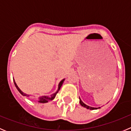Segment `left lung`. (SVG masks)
I'll return each mask as SVG.
<instances>
[{"mask_svg":"<svg viewBox=\"0 0 131 131\" xmlns=\"http://www.w3.org/2000/svg\"><path fill=\"white\" fill-rule=\"evenodd\" d=\"M79 100H80V101H79V103H80V104L81 105V106H82L83 107H84V108H86L87 109H90V110H96V109H98V108H100V107H99V108H94V107H91V106H88V105H85L84 103L82 102V101L81 100H80V98L79 97Z\"/></svg>","mask_w":131,"mask_h":131,"instance_id":"left-lung-1","label":"left lung"}]
</instances>
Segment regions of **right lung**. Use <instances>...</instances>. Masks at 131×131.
<instances>
[{
	"instance_id": "right-lung-1",
	"label": "right lung",
	"mask_w": 131,
	"mask_h": 131,
	"mask_svg": "<svg viewBox=\"0 0 131 131\" xmlns=\"http://www.w3.org/2000/svg\"><path fill=\"white\" fill-rule=\"evenodd\" d=\"M13 80H14V85H15L16 88V89H18V91H19V92L21 93V94H22L23 96H27V97H28L29 95L26 94L24 93V92H23V91H21L20 89H19V88H18V86L17 85L16 83L15 82V80H14V79H13ZM64 79H63V80H61V81L59 82V85H58V89L57 91H56L55 93L52 94H51L50 96H41V97H39V101H38V102L39 103H47L49 101H50V100H52L54 99V97H56V94H57V93L58 92V91H59V89H60L61 87V85H63V82H64Z\"/></svg>"
}]
</instances>
